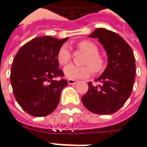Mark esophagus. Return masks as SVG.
<instances>
[{
	"label": "esophagus",
	"mask_w": 147,
	"mask_h": 147,
	"mask_svg": "<svg viewBox=\"0 0 147 147\" xmlns=\"http://www.w3.org/2000/svg\"><path fill=\"white\" fill-rule=\"evenodd\" d=\"M67 82H68L69 84H76L78 82V80H72V79H68V80H67Z\"/></svg>",
	"instance_id": "34e87169"
}]
</instances>
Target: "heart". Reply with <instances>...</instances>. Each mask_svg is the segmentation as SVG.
Instances as JSON below:
<instances>
[{"label":"heart","instance_id":"1","mask_svg":"<svg viewBox=\"0 0 147 147\" xmlns=\"http://www.w3.org/2000/svg\"><path fill=\"white\" fill-rule=\"evenodd\" d=\"M78 48L82 49L87 54L84 60V66L70 64L64 69L65 76L70 79L86 78L91 75L92 70L94 72L101 71L104 67V60L98 54V47L93 41L88 40H81L78 43ZM58 61L60 65L65 66L71 59V53L68 45H63L58 52Z\"/></svg>","mask_w":147,"mask_h":147}]
</instances>
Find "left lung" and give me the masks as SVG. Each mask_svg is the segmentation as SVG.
I'll use <instances>...</instances> for the list:
<instances>
[{"instance_id": "8db88e82", "label": "left lung", "mask_w": 147, "mask_h": 147, "mask_svg": "<svg viewBox=\"0 0 147 147\" xmlns=\"http://www.w3.org/2000/svg\"><path fill=\"white\" fill-rule=\"evenodd\" d=\"M90 37L98 38L108 56L106 70L95 81L89 82L88 92L81 98L84 106L98 115L113 114L119 111L131 95L134 87L136 64L129 45L117 33L98 28Z\"/></svg>"}]
</instances>
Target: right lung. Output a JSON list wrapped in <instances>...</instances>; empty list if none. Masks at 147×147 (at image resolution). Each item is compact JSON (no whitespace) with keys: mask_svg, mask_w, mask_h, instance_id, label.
Here are the masks:
<instances>
[{"mask_svg":"<svg viewBox=\"0 0 147 147\" xmlns=\"http://www.w3.org/2000/svg\"><path fill=\"white\" fill-rule=\"evenodd\" d=\"M67 39L36 37L23 45L13 58L10 71L13 95L19 106L32 116L52 113L59 103L61 91L67 85L57 58Z\"/></svg>","mask_w":147,"mask_h":147,"instance_id":"1","label":"right lung"}]
</instances>
